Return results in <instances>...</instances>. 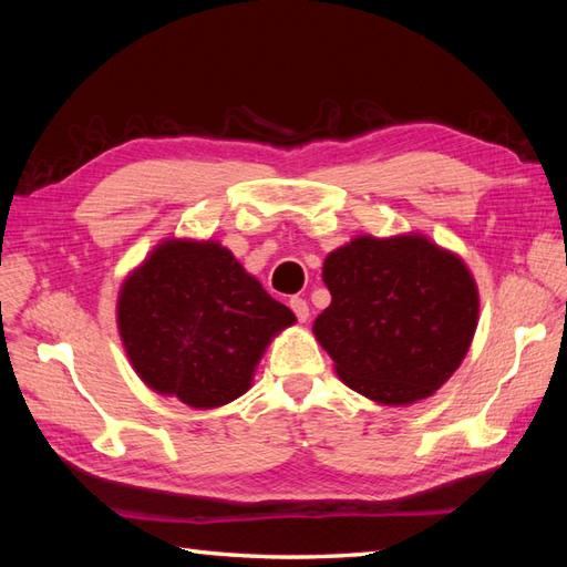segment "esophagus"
<instances>
[{
	"label": "esophagus",
	"mask_w": 567,
	"mask_h": 567,
	"mask_svg": "<svg viewBox=\"0 0 567 567\" xmlns=\"http://www.w3.org/2000/svg\"><path fill=\"white\" fill-rule=\"evenodd\" d=\"M290 309L295 311V317H297L299 321H307V319H309V305H307V299L292 297V299H290Z\"/></svg>",
	"instance_id": "1"
}]
</instances>
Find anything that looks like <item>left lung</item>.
Wrapping results in <instances>:
<instances>
[{
  "label": "left lung",
  "instance_id": "1",
  "mask_svg": "<svg viewBox=\"0 0 567 567\" xmlns=\"http://www.w3.org/2000/svg\"><path fill=\"white\" fill-rule=\"evenodd\" d=\"M323 285L331 305L315 321L317 339L348 388L380 404L436 392L473 341V277L421 236H360L329 252Z\"/></svg>",
  "mask_w": 567,
  "mask_h": 567
}]
</instances>
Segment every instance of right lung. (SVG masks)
<instances>
[{"label": "right lung", "mask_w": 567, "mask_h": 567, "mask_svg": "<svg viewBox=\"0 0 567 567\" xmlns=\"http://www.w3.org/2000/svg\"><path fill=\"white\" fill-rule=\"evenodd\" d=\"M292 321L290 309L209 240H167L118 297V331L141 380L197 409L244 394L265 346Z\"/></svg>", "instance_id": "add662e5"}]
</instances>
